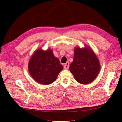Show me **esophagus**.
<instances>
[{"label": "esophagus", "instance_id": "1", "mask_svg": "<svg viewBox=\"0 0 122 122\" xmlns=\"http://www.w3.org/2000/svg\"><path fill=\"white\" fill-rule=\"evenodd\" d=\"M69 68V62H67L64 65V69L65 70H67V69H68Z\"/></svg>", "mask_w": 122, "mask_h": 122}]
</instances>
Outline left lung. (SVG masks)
<instances>
[{
    "label": "left lung",
    "mask_w": 122,
    "mask_h": 122,
    "mask_svg": "<svg viewBox=\"0 0 122 122\" xmlns=\"http://www.w3.org/2000/svg\"><path fill=\"white\" fill-rule=\"evenodd\" d=\"M70 71L77 82L83 84L92 82L100 71V64L96 55L89 46L76 47Z\"/></svg>",
    "instance_id": "left-lung-1"
}]
</instances>
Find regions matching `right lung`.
<instances>
[{"label":"right lung","instance_id":"obj_1","mask_svg":"<svg viewBox=\"0 0 122 122\" xmlns=\"http://www.w3.org/2000/svg\"><path fill=\"white\" fill-rule=\"evenodd\" d=\"M28 69L29 74L36 81L48 85L56 80L58 74L63 69V66L51 49L47 50L38 49L31 55Z\"/></svg>","mask_w":122,"mask_h":122}]
</instances>
